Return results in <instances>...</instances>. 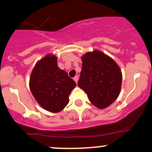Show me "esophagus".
<instances>
[{
	"instance_id": "34e87169",
	"label": "esophagus",
	"mask_w": 152,
	"mask_h": 152,
	"mask_svg": "<svg viewBox=\"0 0 152 152\" xmlns=\"http://www.w3.org/2000/svg\"><path fill=\"white\" fill-rule=\"evenodd\" d=\"M78 79H79V76H76L74 78H73V80H74V81H76V83H77Z\"/></svg>"
}]
</instances>
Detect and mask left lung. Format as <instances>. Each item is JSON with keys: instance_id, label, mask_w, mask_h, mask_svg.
<instances>
[{"instance_id": "obj_1", "label": "left lung", "mask_w": 152, "mask_h": 152, "mask_svg": "<svg viewBox=\"0 0 152 152\" xmlns=\"http://www.w3.org/2000/svg\"><path fill=\"white\" fill-rule=\"evenodd\" d=\"M121 83V69L109 56L97 50L83 56L78 86L96 107L104 109L110 105L120 94Z\"/></svg>"}]
</instances>
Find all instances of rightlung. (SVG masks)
Wrapping results in <instances>:
<instances>
[{
  "label": "right lung",
  "instance_id": "right-lung-1",
  "mask_svg": "<svg viewBox=\"0 0 152 152\" xmlns=\"http://www.w3.org/2000/svg\"><path fill=\"white\" fill-rule=\"evenodd\" d=\"M76 82L65 71L58 67L57 58L48 55L34 66L29 87L33 96L46 110L61 111L68 103V96Z\"/></svg>",
  "mask_w": 152,
  "mask_h": 152
}]
</instances>
